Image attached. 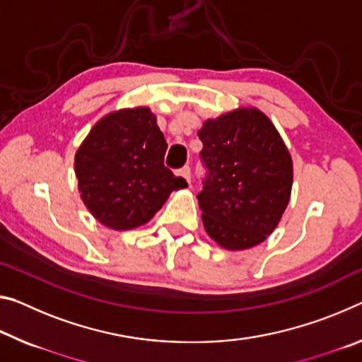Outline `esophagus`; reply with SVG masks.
I'll list each match as a JSON object with an SVG mask.
<instances>
[{"mask_svg": "<svg viewBox=\"0 0 362 362\" xmlns=\"http://www.w3.org/2000/svg\"><path fill=\"white\" fill-rule=\"evenodd\" d=\"M177 175L179 177H182L183 180H185L188 185H190V182H192V172H190V168H188V165H185V168H182L179 172H177Z\"/></svg>", "mask_w": 362, "mask_h": 362, "instance_id": "1", "label": "esophagus"}]
</instances>
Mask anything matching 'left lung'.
I'll list each match as a JSON object with an SVG mask.
<instances>
[{"instance_id": "left-lung-1", "label": "left lung", "mask_w": 362, "mask_h": 362, "mask_svg": "<svg viewBox=\"0 0 362 362\" xmlns=\"http://www.w3.org/2000/svg\"><path fill=\"white\" fill-rule=\"evenodd\" d=\"M206 179L203 226L226 250H246L274 232L290 202L293 163L266 114L240 107L198 130Z\"/></svg>"}]
</instances>
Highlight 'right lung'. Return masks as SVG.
Listing matches in <instances>:
<instances>
[{
	"mask_svg": "<svg viewBox=\"0 0 362 362\" xmlns=\"http://www.w3.org/2000/svg\"><path fill=\"white\" fill-rule=\"evenodd\" d=\"M165 150L148 107L120 109L96 122L76 154L78 190L95 219L114 230L135 228L187 187L164 165Z\"/></svg>",
	"mask_w": 362,
	"mask_h": 362,
	"instance_id": "add662e5",
	"label": "right lung"
}]
</instances>
